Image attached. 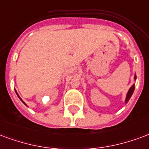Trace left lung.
I'll return each mask as SVG.
<instances>
[{
    "instance_id": "obj_1",
    "label": "left lung",
    "mask_w": 149,
    "mask_h": 149,
    "mask_svg": "<svg viewBox=\"0 0 149 149\" xmlns=\"http://www.w3.org/2000/svg\"><path fill=\"white\" fill-rule=\"evenodd\" d=\"M136 74H135V75H134V81H136ZM134 90H135V83H133V84H132V86L130 88V90H129L128 92H127L126 97H125V104L128 103V102L130 101V97H132Z\"/></svg>"
}]
</instances>
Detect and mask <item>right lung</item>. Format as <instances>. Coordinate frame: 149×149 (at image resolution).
I'll use <instances>...</instances> for the list:
<instances>
[{
	"instance_id": "1",
	"label": "right lung",
	"mask_w": 149,
	"mask_h": 149,
	"mask_svg": "<svg viewBox=\"0 0 149 149\" xmlns=\"http://www.w3.org/2000/svg\"><path fill=\"white\" fill-rule=\"evenodd\" d=\"M16 91V94H17V96H18V97H19V99H20V101H21V102H23V103H24V105H25V106H27V105H26V104H25V102H24V101H23V100H22V99H21V98H20V97H19V94H17V91Z\"/></svg>"
}]
</instances>
